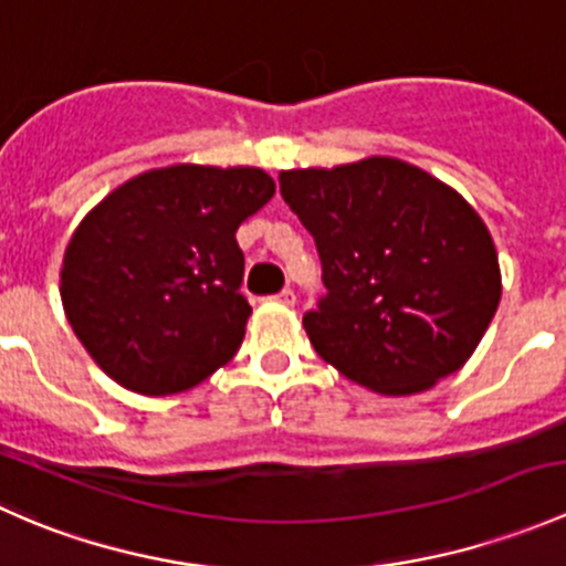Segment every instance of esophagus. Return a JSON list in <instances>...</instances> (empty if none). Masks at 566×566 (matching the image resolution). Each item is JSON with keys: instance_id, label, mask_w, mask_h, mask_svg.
Wrapping results in <instances>:
<instances>
[{"instance_id": "1", "label": "esophagus", "mask_w": 566, "mask_h": 566, "mask_svg": "<svg viewBox=\"0 0 566 566\" xmlns=\"http://www.w3.org/2000/svg\"><path fill=\"white\" fill-rule=\"evenodd\" d=\"M276 301H282V304L293 306V304H295V290L284 287V290H282V293H279V295H276Z\"/></svg>"}]
</instances>
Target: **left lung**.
Returning <instances> with one entry per match:
<instances>
[{"label": "left lung", "instance_id": "left-lung-1", "mask_svg": "<svg viewBox=\"0 0 566 566\" xmlns=\"http://www.w3.org/2000/svg\"><path fill=\"white\" fill-rule=\"evenodd\" d=\"M315 238L325 295L304 315L317 356L353 384L416 394L458 373L501 301L476 210L397 158L279 175Z\"/></svg>", "mask_w": 566, "mask_h": 566}]
</instances>
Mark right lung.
I'll list each match as a JSON object with an SVG mask.
<instances>
[{
    "mask_svg": "<svg viewBox=\"0 0 566 566\" xmlns=\"http://www.w3.org/2000/svg\"><path fill=\"white\" fill-rule=\"evenodd\" d=\"M276 186L262 169H153L87 213L62 262L78 342L125 389L167 397L241 347L251 306L235 232Z\"/></svg>",
    "mask_w": 566,
    "mask_h": 566,
    "instance_id": "1",
    "label": "right lung"
}]
</instances>
